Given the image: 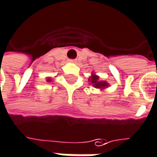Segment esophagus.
<instances>
[{"instance_id":"obj_1","label":"esophagus","mask_w":157,"mask_h":157,"mask_svg":"<svg viewBox=\"0 0 157 157\" xmlns=\"http://www.w3.org/2000/svg\"><path fill=\"white\" fill-rule=\"evenodd\" d=\"M70 62H71V63H76V60H75V59H74V60H70Z\"/></svg>"}]
</instances>
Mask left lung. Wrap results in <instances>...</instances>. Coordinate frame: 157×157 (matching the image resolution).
<instances>
[{
  "label": "left lung",
  "mask_w": 157,
  "mask_h": 157,
  "mask_svg": "<svg viewBox=\"0 0 157 157\" xmlns=\"http://www.w3.org/2000/svg\"><path fill=\"white\" fill-rule=\"evenodd\" d=\"M88 81L90 82L91 84H93V86L94 88H97L100 90H105V88H107L109 86V83L106 81L101 80L100 77L97 75H95L94 73H92V75L88 79Z\"/></svg>",
  "instance_id": "left-lung-1"
}]
</instances>
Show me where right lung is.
Masks as SVG:
<instances>
[{"label":"right lung","mask_w":157,"mask_h":157,"mask_svg":"<svg viewBox=\"0 0 157 157\" xmlns=\"http://www.w3.org/2000/svg\"><path fill=\"white\" fill-rule=\"evenodd\" d=\"M46 81H47V82H52V79L50 78V77H49V78H47V80H46Z\"/></svg>","instance_id":"add662e5"}]
</instances>
